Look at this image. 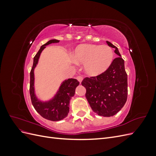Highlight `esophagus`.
Instances as JSON below:
<instances>
[{
  "instance_id": "obj_1",
  "label": "esophagus",
  "mask_w": 156,
  "mask_h": 156,
  "mask_svg": "<svg viewBox=\"0 0 156 156\" xmlns=\"http://www.w3.org/2000/svg\"><path fill=\"white\" fill-rule=\"evenodd\" d=\"M77 79L78 80V81H79L80 83H81V82H82V81H83V77H81V76H78V77H77Z\"/></svg>"
}]
</instances>
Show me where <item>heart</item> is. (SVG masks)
<instances>
[{
  "label": "heart",
  "instance_id": "1",
  "mask_svg": "<svg viewBox=\"0 0 156 156\" xmlns=\"http://www.w3.org/2000/svg\"><path fill=\"white\" fill-rule=\"evenodd\" d=\"M113 58V51L107 45L81 44L77 46L73 53L74 62L84 64V72L92 77L105 72L111 66Z\"/></svg>",
  "mask_w": 156,
  "mask_h": 156
}]
</instances>
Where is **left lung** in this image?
<instances>
[{"label":"left lung","mask_w":156,"mask_h":156,"mask_svg":"<svg viewBox=\"0 0 156 156\" xmlns=\"http://www.w3.org/2000/svg\"><path fill=\"white\" fill-rule=\"evenodd\" d=\"M107 44L115 49V53L119 56L113 60L105 72L84 78L81 84L87 90L85 96L92 111L100 116L110 117L119 112L127 101V75L119 49L109 41Z\"/></svg>","instance_id":"1"}]
</instances>
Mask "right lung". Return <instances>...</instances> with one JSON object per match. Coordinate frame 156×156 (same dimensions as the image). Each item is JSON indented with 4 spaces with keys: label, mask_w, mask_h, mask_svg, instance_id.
<instances>
[{
    "label": "right lung",
    "mask_w": 156,
    "mask_h": 156,
    "mask_svg": "<svg viewBox=\"0 0 156 156\" xmlns=\"http://www.w3.org/2000/svg\"><path fill=\"white\" fill-rule=\"evenodd\" d=\"M60 40H51L41 46L40 50L34 57L33 66L30 71V94L33 106L36 111L44 119L51 121H59L65 119L68 115L70 100L75 95V88L79 84L77 79H66L54 96L48 101H42L37 98L34 87V69L38 63L41 52L47 45L51 44L58 43Z\"/></svg>",
    "instance_id": "right-lung-1"
}]
</instances>
